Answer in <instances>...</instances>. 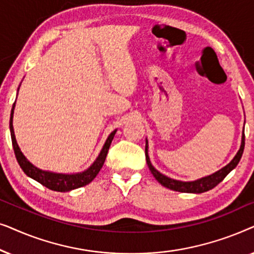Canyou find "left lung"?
Segmentation results:
<instances>
[{"label": "left lung", "mask_w": 254, "mask_h": 254, "mask_svg": "<svg viewBox=\"0 0 254 254\" xmlns=\"http://www.w3.org/2000/svg\"><path fill=\"white\" fill-rule=\"evenodd\" d=\"M244 145H245V135H244V128H243V133H242V142H241V147H239V150L237 151V154L235 155V157L231 159V162L227 164L223 168L218 170V171L211 173L209 176L202 177V178L196 179V180H192V182H183V180H176L170 178V177L163 175L154 168V165L151 164L150 158H149L148 155V140L145 138V159H147V164L148 168L150 170L152 176L155 177V179L161 184L162 186L166 187V189H170L172 190H176V192H183V193H194V194H199V193H203L207 192L211 189H214L215 186L218 185L222 180H223L225 177H227L229 173H230L232 170H234L237 164L241 161L243 151H244Z\"/></svg>", "instance_id": "1"}]
</instances>
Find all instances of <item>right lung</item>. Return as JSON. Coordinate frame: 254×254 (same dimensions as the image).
I'll use <instances>...</instances> for the list:
<instances>
[{
	"instance_id": "obj_1",
	"label": "right lung",
	"mask_w": 254,
	"mask_h": 254,
	"mask_svg": "<svg viewBox=\"0 0 254 254\" xmlns=\"http://www.w3.org/2000/svg\"><path fill=\"white\" fill-rule=\"evenodd\" d=\"M20 86V85H19ZM19 90V88H18ZM17 90V91H18ZM16 102L13 103L12 109H11V114H10V134H11V141H12V147L13 150H15V155L17 158V162L24 173L30 178L36 180V182L40 183L41 185L47 187L52 190H57V192H69V190H72L75 189H78V187H83L88 185L92 182L93 179L96 178V176L98 175L100 169L103 168L104 162H105L107 151H109L110 145L112 143V140L114 135L117 133V129H114L112 133H111L109 136H107L105 143H104L102 150H100L98 157L96 158V161L92 163L91 165L89 166L88 169L84 170L82 172L77 173H57L52 171H45V170H41L37 168L36 165H33L29 159H27L24 154L20 150L18 143L16 141L15 131H13V126H12V119H13V110H15Z\"/></svg>"
}]
</instances>
